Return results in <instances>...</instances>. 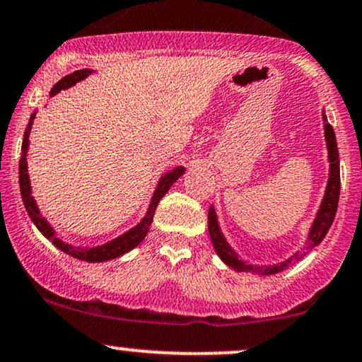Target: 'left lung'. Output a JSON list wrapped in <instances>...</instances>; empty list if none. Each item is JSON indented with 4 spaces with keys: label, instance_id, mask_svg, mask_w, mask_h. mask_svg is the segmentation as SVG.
<instances>
[{
    "label": "left lung",
    "instance_id": "left-lung-1",
    "mask_svg": "<svg viewBox=\"0 0 362 362\" xmlns=\"http://www.w3.org/2000/svg\"><path fill=\"white\" fill-rule=\"evenodd\" d=\"M324 133H325V141H327V150H329V182L327 189H325L324 200H322L319 212H317L315 221H313L310 233H308L307 246L303 251H297L293 256H290L288 259L281 261L278 264H269V267H258V264H247L246 261H243L239 256L234 252L233 247L228 245L226 238L221 233L219 224H217V217L214 207L211 206L209 209V234H211L212 245H214V250L219 258L228 264L229 268H234L236 272H250L255 273V275H275V273H280L283 269H286L291 264H295L300 261L303 256L307 255V251H310L317 245H320L322 239L325 238L330 226L334 223L335 212H337V204H339V192H341V168H339V150H337V141H335V133L332 126L327 123V117L324 115Z\"/></svg>",
    "mask_w": 362,
    "mask_h": 362
}]
</instances>
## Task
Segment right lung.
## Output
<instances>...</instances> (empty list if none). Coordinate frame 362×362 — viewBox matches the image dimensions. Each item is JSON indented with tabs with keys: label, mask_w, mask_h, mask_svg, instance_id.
I'll list each match as a JSON object with an SVG mask.
<instances>
[{
	"label": "right lung",
	"mask_w": 362,
	"mask_h": 362,
	"mask_svg": "<svg viewBox=\"0 0 362 362\" xmlns=\"http://www.w3.org/2000/svg\"><path fill=\"white\" fill-rule=\"evenodd\" d=\"M89 74H93L90 69H82V71H76V72L69 74V76H65L64 79H60L54 87H52L50 95H55L57 93H60L62 89H67V87L74 86L76 82L86 79ZM33 119H35V112L32 115V117H30V123H28L27 129H25V134H23V143H21L20 172L18 173H20L21 199H23L25 209H27L30 219L33 221V224L37 226V229L40 230V233L47 239H50V241L54 243V246L59 247L60 251L67 252L69 256H74V258H77L81 261H87V263H101V261L115 259V258H117V256H121V255H124V252L132 251L134 246H138L139 243L145 239L148 230H150V224H151V221H153L155 209H156V206H158L160 199H162L163 195L168 192L170 187L175 184L177 178L185 172V168L184 167H177V168H173L172 172L165 173V175L160 178L153 197H151V204H150V207H148L146 216L143 217L141 223L134 226L133 229H129L128 233H124L123 236L112 239V241L106 243V245L95 246V247H79V246L67 245V243H64L62 239L55 236L54 228H52V226L47 223L45 219H43L40 211H38V207H37V202H35V199L32 197V187H30V177H28V167H27V151H28V143H30L28 136H30V132H32Z\"/></svg>",
	"instance_id": "add662e5"
}]
</instances>
